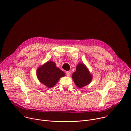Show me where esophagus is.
<instances>
[{"instance_id":"obj_1","label":"esophagus","mask_w":131,"mask_h":131,"mask_svg":"<svg viewBox=\"0 0 131 131\" xmlns=\"http://www.w3.org/2000/svg\"><path fill=\"white\" fill-rule=\"evenodd\" d=\"M66 75H67L68 77L70 76V72L69 71H66Z\"/></svg>"}]
</instances>
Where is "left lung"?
Segmentation results:
<instances>
[{
    "instance_id": "1",
    "label": "left lung",
    "mask_w": 131,
    "mask_h": 131,
    "mask_svg": "<svg viewBox=\"0 0 131 131\" xmlns=\"http://www.w3.org/2000/svg\"><path fill=\"white\" fill-rule=\"evenodd\" d=\"M72 78L77 87L82 88L91 82L92 75L84 64L79 63L76 71L72 73Z\"/></svg>"
}]
</instances>
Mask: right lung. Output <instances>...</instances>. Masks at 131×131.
I'll return each instance as SVG.
<instances>
[{"mask_svg":"<svg viewBox=\"0 0 131 131\" xmlns=\"http://www.w3.org/2000/svg\"><path fill=\"white\" fill-rule=\"evenodd\" d=\"M65 75V73L57 67L54 62L51 61L47 62L37 70V78L48 88L54 86L59 79Z\"/></svg>","mask_w":131,"mask_h":131,"instance_id":"1","label":"right lung"}]
</instances>
